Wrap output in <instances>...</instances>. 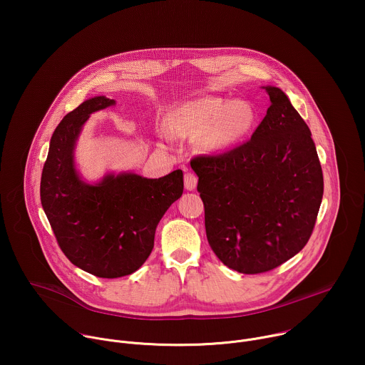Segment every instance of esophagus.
Returning a JSON list of instances; mask_svg holds the SVG:
<instances>
[{
  "mask_svg": "<svg viewBox=\"0 0 365 365\" xmlns=\"http://www.w3.org/2000/svg\"><path fill=\"white\" fill-rule=\"evenodd\" d=\"M196 185H197V178H196V175H193V173H186V175H185V187H186L187 190H193V189L196 187Z\"/></svg>",
  "mask_w": 365,
  "mask_h": 365,
  "instance_id": "obj_1",
  "label": "esophagus"
}]
</instances>
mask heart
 <instances>
[{"instance_id": "b5f03b06", "label": "heart", "mask_w": 365, "mask_h": 365, "mask_svg": "<svg viewBox=\"0 0 365 365\" xmlns=\"http://www.w3.org/2000/svg\"><path fill=\"white\" fill-rule=\"evenodd\" d=\"M258 111L250 101L224 96H203L176 106L168 115L169 128L179 135L193 137L206 153H225L254 131Z\"/></svg>"}]
</instances>
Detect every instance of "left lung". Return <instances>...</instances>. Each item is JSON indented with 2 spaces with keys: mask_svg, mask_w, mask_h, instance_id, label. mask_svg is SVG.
<instances>
[{
  "mask_svg": "<svg viewBox=\"0 0 365 365\" xmlns=\"http://www.w3.org/2000/svg\"><path fill=\"white\" fill-rule=\"evenodd\" d=\"M264 89L272 106L248 141L190 160L207 242L244 274L270 272L296 255L314 231L324 195L309 127L282 89Z\"/></svg>",
  "mask_w": 365,
  "mask_h": 365,
  "instance_id": "8db88e82",
  "label": "left lung"
}]
</instances>
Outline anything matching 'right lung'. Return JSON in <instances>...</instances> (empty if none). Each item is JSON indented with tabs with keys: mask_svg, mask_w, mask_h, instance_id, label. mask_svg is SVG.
<instances>
[{
	"mask_svg": "<svg viewBox=\"0 0 365 365\" xmlns=\"http://www.w3.org/2000/svg\"><path fill=\"white\" fill-rule=\"evenodd\" d=\"M115 101L95 96L63 117L50 140L41 172L40 199L58 244L86 273L117 279L138 270L154 247V234L169 206L183 193V173L159 179L110 173L85 183L75 168L79 133L95 111Z\"/></svg>",
	"mask_w": 365,
	"mask_h": 365,
	"instance_id": "obj_1",
	"label": "right lung"
}]
</instances>
